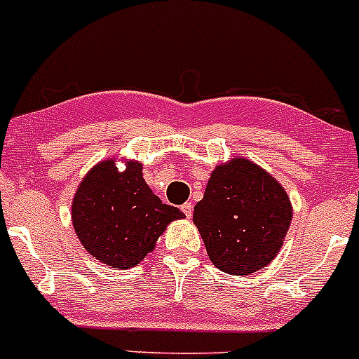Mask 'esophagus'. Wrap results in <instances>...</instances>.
Returning a JSON list of instances; mask_svg holds the SVG:
<instances>
[{
    "label": "esophagus",
    "mask_w": 359,
    "mask_h": 359,
    "mask_svg": "<svg viewBox=\"0 0 359 359\" xmlns=\"http://www.w3.org/2000/svg\"><path fill=\"white\" fill-rule=\"evenodd\" d=\"M181 210L184 212V216L191 217V214H194V204H191V202H187V204L181 205Z\"/></svg>",
    "instance_id": "1"
}]
</instances>
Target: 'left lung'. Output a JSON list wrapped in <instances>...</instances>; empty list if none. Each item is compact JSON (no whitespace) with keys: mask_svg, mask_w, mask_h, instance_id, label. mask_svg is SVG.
Returning a JSON list of instances; mask_svg holds the SVG:
<instances>
[{"mask_svg":"<svg viewBox=\"0 0 359 359\" xmlns=\"http://www.w3.org/2000/svg\"><path fill=\"white\" fill-rule=\"evenodd\" d=\"M292 221L285 188L245 157L216 165L194 223L212 264L228 275H252L276 257Z\"/></svg>","mask_w":359,"mask_h":359,"instance_id":"obj_1","label":"left lung"}]
</instances>
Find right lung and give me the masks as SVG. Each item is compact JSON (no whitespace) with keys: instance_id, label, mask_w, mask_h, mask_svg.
Here are the masks:
<instances>
[{"instance_id":"1","label":"right lung","mask_w":359,"mask_h":359,"mask_svg":"<svg viewBox=\"0 0 359 359\" xmlns=\"http://www.w3.org/2000/svg\"><path fill=\"white\" fill-rule=\"evenodd\" d=\"M117 157L90 169L72 198V226L84 249L107 266L135 268L155 249L169 223L183 219L178 207L162 204L143 180L140 161Z\"/></svg>"}]
</instances>
